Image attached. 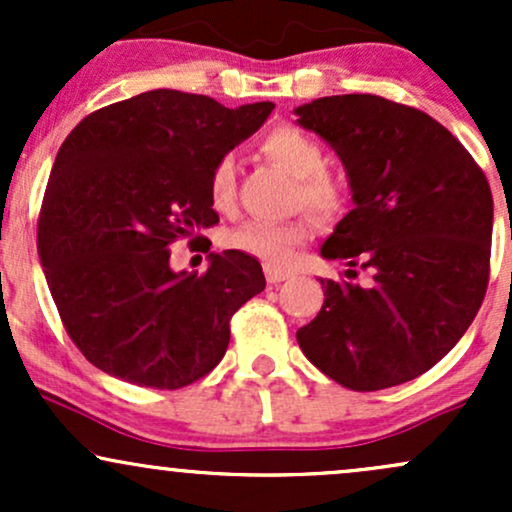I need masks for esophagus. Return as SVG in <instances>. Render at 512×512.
Returning a JSON list of instances; mask_svg holds the SVG:
<instances>
[{"instance_id": "esophagus-1", "label": "esophagus", "mask_w": 512, "mask_h": 512, "mask_svg": "<svg viewBox=\"0 0 512 512\" xmlns=\"http://www.w3.org/2000/svg\"><path fill=\"white\" fill-rule=\"evenodd\" d=\"M264 274H267V281H269V284H279V281L291 279V276H293V272H289V269L272 267V264H267V267H264Z\"/></svg>"}]
</instances>
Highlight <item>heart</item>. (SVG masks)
<instances>
[{"mask_svg": "<svg viewBox=\"0 0 512 512\" xmlns=\"http://www.w3.org/2000/svg\"><path fill=\"white\" fill-rule=\"evenodd\" d=\"M260 154L274 166L296 178V209H308L317 219H332L346 202V185L327 166V154L315 137L293 125L269 129L260 139ZM209 199L216 211H231L238 199V163L233 154H221L209 168ZM313 221L296 219L289 223L248 221L223 233V245L262 262L281 267L289 264L301 245L313 238Z\"/></svg>", "mask_w": 512, "mask_h": 512, "instance_id": "heart-1", "label": "heart"}]
</instances>
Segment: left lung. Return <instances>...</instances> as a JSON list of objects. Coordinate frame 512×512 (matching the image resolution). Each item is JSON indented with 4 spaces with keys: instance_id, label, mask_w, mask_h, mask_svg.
<instances>
[{
    "instance_id": "8db88e82",
    "label": "left lung",
    "mask_w": 512,
    "mask_h": 512,
    "mask_svg": "<svg viewBox=\"0 0 512 512\" xmlns=\"http://www.w3.org/2000/svg\"><path fill=\"white\" fill-rule=\"evenodd\" d=\"M296 115L342 158L356 202L322 257L373 274L370 286L322 279L325 303L298 344L356 392L419 378L460 342L486 296L489 180L448 129L411 105L346 93Z\"/></svg>"
}]
</instances>
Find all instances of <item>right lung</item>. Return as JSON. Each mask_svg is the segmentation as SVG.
Listing matches in <instances>:
<instances>
[{"instance_id":"1","label":"right lung","mask_w":512,"mask_h":512,"mask_svg":"<svg viewBox=\"0 0 512 512\" xmlns=\"http://www.w3.org/2000/svg\"><path fill=\"white\" fill-rule=\"evenodd\" d=\"M272 110L156 88L93 110L64 139L38 214V255L64 330L103 373L180 390L226 354L231 317L267 286L260 262L226 250L207 272L175 274L168 248L219 223L211 163Z\"/></svg>"}]
</instances>
